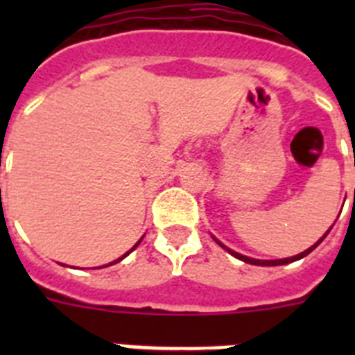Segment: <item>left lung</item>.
Returning <instances> with one entry per match:
<instances>
[{"label":"left lung","instance_id":"obj_1","mask_svg":"<svg viewBox=\"0 0 355 355\" xmlns=\"http://www.w3.org/2000/svg\"><path fill=\"white\" fill-rule=\"evenodd\" d=\"M354 200H355V190H354ZM331 229H332V227H331ZM331 229H329V231H331ZM329 231H327V233L324 234V236L320 238L318 241H316L315 245H311V247H309V249H306V250H304V252L297 254V256H293V258H284V259H272V261H266V259H254V258H247V256H241V254L234 252V250H231V249H227V247H225V245H222L220 241L216 240V238H215V241H216V243H218V245L222 247V249H225V250H227L229 254H233L234 258L241 259V261L250 263V265H258V266H277V265H288V263H291V261H297V259H302L304 256H307V254H309V252H313V250H315L316 247H318L320 243H322V241H324V238L327 236V234H329Z\"/></svg>","mask_w":355,"mask_h":355}]
</instances>
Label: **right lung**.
I'll use <instances>...</instances> for the list:
<instances>
[{"label": "right lung", "instance_id": "1", "mask_svg": "<svg viewBox=\"0 0 355 355\" xmlns=\"http://www.w3.org/2000/svg\"><path fill=\"white\" fill-rule=\"evenodd\" d=\"M140 241H142V238H140V240H139V241H137V243H135V245H133V249H131V250H128V252H126V254H124V256H122V258L115 259V261H112V263H110V265H115V263H119V261H121V259H124V258H126L128 254H130V252H133V250H135V249H137V247H139V243H140ZM105 266H108V265H105Z\"/></svg>", "mask_w": 355, "mask_h": 355}]
</instances>
